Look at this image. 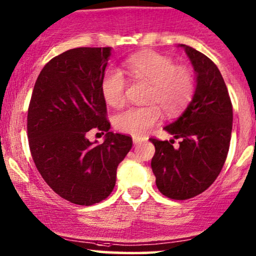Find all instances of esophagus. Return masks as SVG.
I'll list each match as a JSON object with an SVG mask.
<instances>
[{
  "label": "esophagus",
  "instance_id": "1",
  "mask_svg": "<svg viewBox=\"0 0 256 256\" xmlns=\"http://www.w3.org/2000/svg\"><path fill=\"white\" fill-rule=\"evenodd\" d=\"M146 141V138H140V136H133V142L134 145H139V144Z\"/></svg>",
  "mask_w": 256,
  "mask_h": 256
}]
</instances>
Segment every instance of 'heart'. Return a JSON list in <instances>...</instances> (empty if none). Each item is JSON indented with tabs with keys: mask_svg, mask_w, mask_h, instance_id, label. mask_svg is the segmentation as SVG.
<instances>
[{
	"mask_svg": "<svg viewBox=\"0 0 256 256\" xmlns=\"http://www.w3.org/2000/svg\"><path fill=\"white\" fill-rule=\"evenodd\" d=\"M126 68L132 78L150 84L147 106H130L115 116V127L120 132L135 136L145 135L159 121L160 109L168 115L180 111L188 103L194 92V78L183 66H175L170 57L142 51L126 61ZM126 79L118 69H109L102 80V93L111 106L124 103Z\"/></svg>",
	"mask_w": 256,
	"mask_h": 256,
	"instance_id": "b5f03b06",
	"label": "heart"
}]
</instances>
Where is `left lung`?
I'll list each match as a JSON object with an SVG mask.
<instances>
[{
    "label": "left lung",
    "instance_id": "obj_1",
    "mask_svg": "<svg viewBox=\"0 0 256 256\" xmlns=\"http://www.w3.org/2000/svg\"><path fill=\"white\" fill-rule=\"evenodd\" d=\"M195 72L192 100L178 118L164 129L180 139L151 138L156 147L151 168L162 194L174 200H187L205 192L220 174L229 152L232 130V105L223 76L208 57L189 45L178 44Z\"/></svg>",
    "mask_w": 256,
    "mask_h": 256
}]
</instances>
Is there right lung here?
<instances>
[{"mask_svg": "<svg viewBox=\"0 0 256 256\" xmlns=\"http://www.w3.org/2000/svg\"><path fill=\"white\" fill-rule=\"evenodd\" d=\"M112 48H76L54 57L42 69L27 114V134L36 166L63 199L90 206L106 199L117 166L133 141L109 132L102 80ZM106 131L90 142L91 128Z\"/></svg>", "mask_w": 256, "mask_h": 256, "instance_id": "obj_1", "label": "right lung"}]
</instances>
